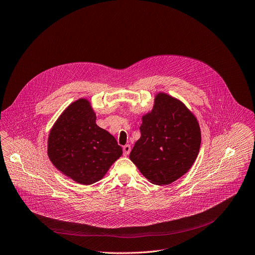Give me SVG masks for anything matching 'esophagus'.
<instances>
[{
  "label": "esophagus",
  "mask_w": 255,
  "mask_h": 255,
  "mask_svg": "<svg viewBox=\"0 0 255 255\" xmlns=\"http://www.w3.org/2000/svg\"><path fill=\"white\" fill-rule=\"evenodd\" d=\"M129 152H130V146L129 145L124 146V155L128 156L129 154Z\"/></svg>",
  "instance_id": "34e87169"
}]
</instances>
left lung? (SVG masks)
Masks as SVG:
<instances>
[{"mask_svg":"<svg viewBox=\"0 0 255 255\" xmlns=\"http://www.w3.org/2000/svg\"><path fill=\"white\" fill-rule=\"evenodd\" d=\"M141 138L129 159L155 185H169L193 165L201 144L200 127L183 102L165 94L155 96L153 109L142 117Z\"/></svg>","mask_w":255,"mask_h":255,"instance_id":"1","label":"left lung"}]
</instances>
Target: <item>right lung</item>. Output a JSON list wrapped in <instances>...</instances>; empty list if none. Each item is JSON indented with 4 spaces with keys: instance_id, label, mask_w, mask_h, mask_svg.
<instances>
[{
    "instance_id": "obj_1",
    "label": "right lung",
    "mask_w": 255,
    "mask_h": 255,
    "mask_svg": "<svg viewBox=\"0 0 255 255\" xmlns=\"http://www.w3.org/2000/svg\"><path fill=\"white\" fill-rule=\"evenodd\" d=\"M122 155V147L111 133L96 125L91 103L83 98L62 112L49 133L50 160L78 184L100 181Z\"/></svg>"
}]
</instances>
